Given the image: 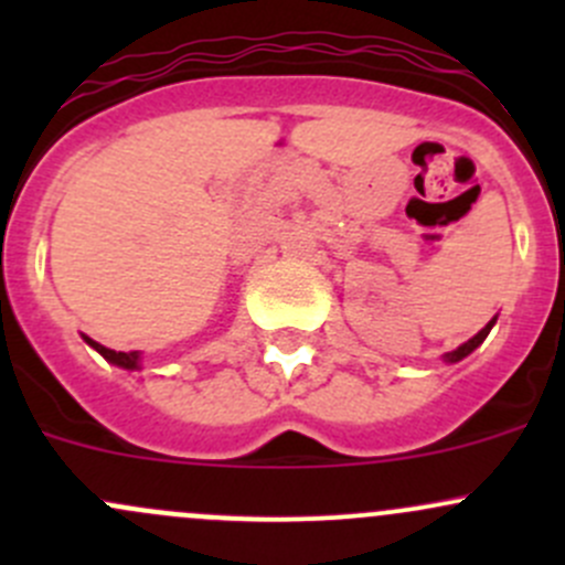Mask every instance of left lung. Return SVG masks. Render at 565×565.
<instances>
[{
    "mask_svg": "<svg viewBox=\"0 0 565 565\" xmlns=\"http://www.w3.org/2000/svg\"><path fill=\"white\" fill-rule=\"evenodd\" d=\"M494 322H498V317H492V319H489V322L483 324V328L478 330V333L472 335V339H467L465 344H459V347H457V350L446 352V355H443V361H446V363H459L461 358H467V355H470V352L476 350V347H481V344H483V339H487V335H489V330L494 328Z\"/></svg>",
    "mask_w": 565,
    "mask_h": 565,
    "instance_id": "8db88e82",
    "label": "left lung"
}]
</instances>
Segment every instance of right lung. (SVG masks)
Masks as SVG:
<instances>
[{"mask_svg":"<svg viewBox=\"0 0 565 565\" xmlns=\"http://www.w3.org/2000/svg\"><path fill=\"white\" fill-rule=\"evenodd\" d=\"M82 339L87 341V344L93 347L95 352H100V355H104L108 363H114V366L128 369V372H136V369H141V352H117V350H108V347H104V344H98V341L89 339V335H82Z\"/></svg>","mask_w":565,"mask_h":565,"instance_id":"right-lung-1","label":"right lung"}]
</instances>
